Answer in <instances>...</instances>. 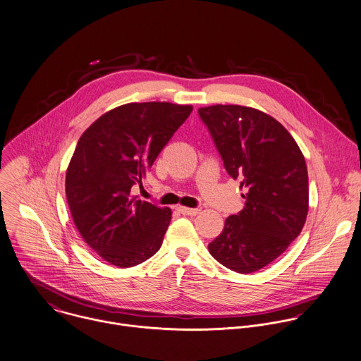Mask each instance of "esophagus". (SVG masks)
I'll return each mask as SVG.
<instances>
[{
	"instance_id": "1",
	"label": "esophagus",
	"mask_w": 361,
	"mask_h": 361,
	"mask_svg": "<svg viewBox=\"0 0 361 361\" xmlns=\"http://www.w3.org/2000/svg\"><path fill=\"white\" fill-rule=\"evenodd\" d=\"M178 212L183 216H196L200 213V209H189V207H178Z\"/></svg>"
}]
</instances>
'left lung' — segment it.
Masks as SVG:
<instances>
[{"instance_id": "obj_1", "label": "left lung", "mask_w": 361, "mask_h": 361, "mask_svg": "<svg viewBox=\"0 0 361 361\" xmlns=\"http://www.w3.org/2000/svg\"><path fill=\"white\" fill-rule=\"evenodd\" d=\"M230 176L247 189L245 207L226 220L209 252L237 273H253L295 240L308 214L304 155L281 123L240 105L199 109Z\"/></svg>"}]
</instances>
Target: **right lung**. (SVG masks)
I'll list each match as a JSON object with an SVG mask.
<instances>
[{
	"label": "right lung",
	"mask_w": 361,
	"mask_h": 361,
	"mask_svg": "<svg viewBox=\"0 0 361 361\" xmlns=\"http://www.w3.org/2000/svg\"><path fill=\"white\" fill-rule=\"evenodd\" d=\"M192 111V105L169 102L126 104L80 137L66 173V196L80 235L108 263L131 267L161 247L171 209L130 192Z\"/></svg>",
	"instance_id": "add662e5"
}]
</instances>
